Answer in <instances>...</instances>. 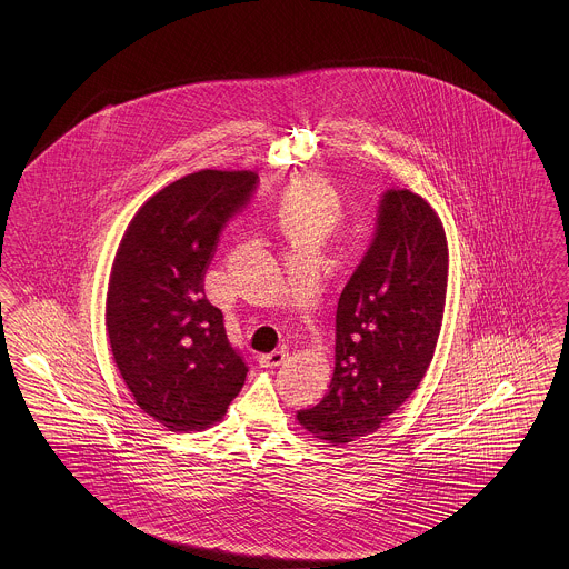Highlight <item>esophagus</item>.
Segmentation results:
<instances>
[{
	"mask_svg": "<svg viewBox=\"0 0 569 569\" xmlns=\"http://www.w3.org/2000/svg\"><path fill=\"white\" fill-rule=\"evenodd\" d=\"M286 358H288L286 350H274V352L264 353V356H260V367H264V369L281 367L286 362Z\"/></svg>",
	"mask_w": 569,
	"mask_h": 569,
	"instance_id": "obj_1",
	"label": "esophagus"
}]
</instances>
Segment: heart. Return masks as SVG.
I'll list each match as a JSON object with an SVG mask.
<instances>
[{"label":"heart","instance_id":"obj_1","mask_svg":"<svg viewBox=\"0 0 569 569\" xmlns=\"http://www.w3.org/2000/svg\"><path fill=\"white\" fill-rule=\"evenodd\" d=\"M281 228L288 239H322L339 221V202L322 181L302 177L281 198Z\"/></svg>","mask_w":569,"mask_h":569}]
</instances>
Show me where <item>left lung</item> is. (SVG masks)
I'll list each match as a JSON object with an SVG mask.
<instances>
[{"mask_svg":"<svg viewBox=\"0 0 569 569\" xmlns=\"http://www.w3.org/2000/svg\"><path fill=\"white\" fill-rule=\"evenodd\" d=\"M448 239L433 207L388 190L378 232L337 305L335 373L298 425L330 446L373 435L420 386L443 322Z\"/></svg>","mask_w":569,"mask_h":569,"instance_id":"1","label":"left lung"}]
</instances>
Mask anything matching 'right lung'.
<instances>
[{"label":"right lung","instance_id":"right-lung-1","mask_svg":"<svg viewBox=\"0 0 569 569\" xmlns=\"http://www.w3.org/2000/svg\"><path fill=\"white\" fill-rule=\"evenodd\" d=\"M251 170H198L153 193L117 247L107 292L114 365L136 406L168 431L226 416L247 367L202 288L226 219L256 188Z\"/></svg>","mask_w":569,"mask_h":569}]
</instances>
